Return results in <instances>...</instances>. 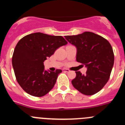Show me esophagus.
<instances>
[{
	"label": "esophagus",
	"mask_w": 125,
	"mask_h": 125,
	"mask_svg": "<svg viewBox=\"0 0 125 125\" xmlns=\"http://www.w3.org/2000/svg\"><path fill=\"white\" fill-rule=\"evenodd\" d=\"M62 71H63L64 72H65V73H69V70L68 69H64Z\"/></svg>",
	"instance_id": "esophagus-1"
}]
</instances>
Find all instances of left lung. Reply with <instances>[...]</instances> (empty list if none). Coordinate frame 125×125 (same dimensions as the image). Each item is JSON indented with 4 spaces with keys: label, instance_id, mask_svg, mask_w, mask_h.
Here are the masks:
<instances>
[{
    "label": "left lung",
    "instance_id": "1",
    "mask_svg": "<svg viewBox=\"0 0 125 125\" xmlns=\"http://www.w3.org/2000/svg\"><path fill=\"white\" fill-rule=\"evenodd\" d=\"M64 37L77 48L76 61L87 67L85 74L76 71L72 84L85 95L97 93L109 80L114 64L111 44L106 39L91 32Z\"/></svg>",
    "mask_w": 125,
    "mask_h": 125
}]
</instances>
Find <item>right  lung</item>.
<instances>
[{
    "label": "right lung",
    "instance_id": "1",
    "mask_svg": "<svg viewBox=\"0 0 125 125\" xmlns=\"http://www.w3.org/2000/svg\"><path fill=\"white\" fill-rule=\"evenodd\" d=\"M63 37L36 32L24 36L15 46L12 63L17 81L30 95L41 97L52 89L61 69L48 72L44 62L59 47L67 44Z\"/></svg>",
    "mask_w": 125,
    "mask_h": 125
}]
</instances>
